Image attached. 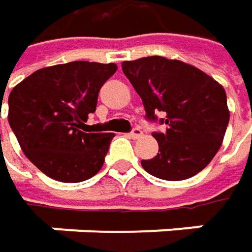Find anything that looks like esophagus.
<instances>
[{
  "label": "esophagus",
  "instance_id": "esophagus-1",
  "mask_svg": "<svg viewBox=\"0 0 252 252\" xmlns=\"http://www.w3.org/2000/svg\"><path fill=\"white\" fill-rule=\"evenodd\" d=\"M131 138H134V139H137V138H139L141 135H142V131H141V128H138V126H135V128H132V131L128 134Z\"/></svg>",
  "mask_w": 252,
  "mask_h": 252
}]
</instances>
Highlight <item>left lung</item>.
<instances>
[{
	"label": "left lung",
	"instance_id": "obj_1",
	"mask_svg": "<svg viewBox=\"0 0 252 252\" xmlns=\"http://www.w3.org/2000/svg\"><path fill=\"white\" fill-rule=\"evenodd\" d=\"M123 71L142 100L145 118L166 124L154 132L159 152L141 160L163 181H185L203 170L221 147L230 113L221 84L181 61L148 56L124 62ZM159 111L165 119L156 117Z\"/></svg>",
	"mask_w": 252,
	"mask_h": 252
}]
</instances>
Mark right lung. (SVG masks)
<instances>
[{
  "label": "right lung",
  "instance_id": "obj_1",
  "mask_svg": "<svg viewBox=\"0 0 252 252\" xmlns=\"http://www.w3.org/2000/svg\"><path fill=\"white\" fill-rule=\"evenodd\" d=\"M115 63L70 62L32 73L8 97V121L19 145L40 172L64 183L93 178L101 169L111 132H90L101 86Z\"/></svg>",
  "mask_w": 252,
  "mask_h": 252
}]
</instances>
